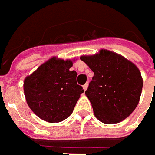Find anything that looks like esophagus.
<instances>
[{"instance_id": "obj_1", "label": "esophagus", "mask_w": 155, "mask_h": 155, "mask_svg": "<svg viewBox=\"0 0 155 155\" xmlns=\"http://www.w3.org/2000/svg\"><path fill=\"white\" fill-rule=\"evenodd\" d=\"M87 88H88V83H86V84H84V85L83 86V89H84V91H86Z\"/></svg>"}]
</instances>
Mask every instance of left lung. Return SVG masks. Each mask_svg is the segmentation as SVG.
Returning a JSON list of instances; mask_svg holds the SVG:
<instances>
[{
  "label": "left lung",
  "mask_w": 155,
  "mask_h": 155,
  "mask_svg": "<svg viewBox=\"0 0 155 155\" xmlns=\"http://www.w3.org/2000/svg\"><path fill=\"white\" fill-rule=\"evenodd\" d=\"M81 60L94 72L85 95L95 116L106 124L127 118L140 100L143 82L139 69L121 55L101 50Z\"/></svg>",
  "instance_id": "8db88e82"
}]
</instances>
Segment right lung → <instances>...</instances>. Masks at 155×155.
<instances>
[{
    "mask_svg": "<svg viewBox=\"0 0 155 155\" xmlns=\"http://www.w3.org/2000/svg\"><path fill=\"white\" fill-rule=\"evenodd\" d=\"M71 60L51 58L24 81L29 108L42 120L59 122L71 115L83 87L77 84L78 73L71 71Z\"/></svg>",
    "mask_w": 155,
    "mask_h": 155,
    "instance_id": "right-lung-1",
    "label": "right lung"
}]
</instances>
